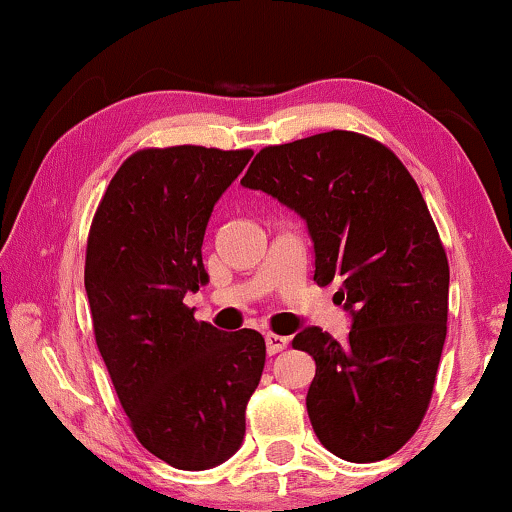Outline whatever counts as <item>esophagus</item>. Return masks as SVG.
Returning <instances> with one entry per match:
<instances>
[{
  "label": "esophagus",
  "mask_w": 512,
  "mask_h": 512,
  "mask_svg": "<svg viewBox=\"0 0 512 512\" xmlns=\"http://www.w3.org/2000/svg\"><path fill=\"white\" fill-rule=\"evenodd\" d=\"M286 345H289V338H284V335H277V333L265 335V347H268V354H279L282 349H286Z\"/></svg>",
  "instance_id": "1"
}]
</instances>
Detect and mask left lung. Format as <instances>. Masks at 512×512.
Masks as SVG:
<instances>
[{"label":"left lung","mask_w":512,"mask_h":512,"mask_svg":"<svg viewBox=\"0 0 512 512\" xmlns=\"http://www.w3.org/2000/svg\"><path fill=\"white\" fill-rule=\"evenodd\" d=\"M240 184L305 221L314 282L338 286L352 319L345 342L317 326L293 338L317 363L314 433L354 464L387 459L422 424L447 335L450 268L415 179L387 146L331 130L268 146Z\"/></svg>","instance_id":"8db88e82"}]
</instances>
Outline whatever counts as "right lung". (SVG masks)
Masks as SVG:
<instances>
[{
	"instance_id": "right-lung-1",
	"label": "right lung",
	"mask_w": 512,
	"mask_h": 512,
	"mask_svg": "<svg viewBox=\"0 0 512 512\" xmlns=\"http://www.w3.org/2000/svg\"><path fill=\"white\" fill-rule=\"evenodd\" d=\"M251 156L205 146L137 151L90 226L97 347L139 443L181 471H207L240 450L244 410L263 375L261 333L219 331L184 305L209 282V216Z\"/></svg>"
}]
</instances>
